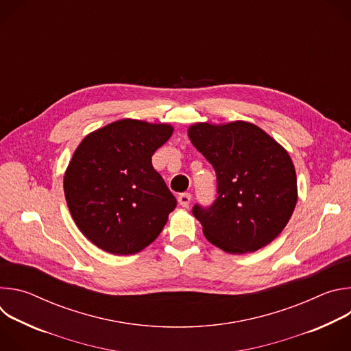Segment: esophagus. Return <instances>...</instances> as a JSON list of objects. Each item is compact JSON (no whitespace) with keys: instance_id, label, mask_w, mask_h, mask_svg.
I'll return each mask as SVG.
<instances>
[{"instance_id":"1","label":"esophagus","mask_w":351,"mask_h":351,"mask_svg":"<svg viewBox=\"0 0 351 351\" xmlns=\"http://www.w3.org/2000/svg\"><path fill=\"white\" fill-rule=\"evenodd\" d=\"M178 202H179V204L182 206V207H189V204H190V202H191V194L190 193H182V194H179V197H178Z\"/></svg>"}]
</instances>
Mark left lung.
Instances as JSON below:
<instances>
[{"mask_svg":"<svg viewBox=\"0 0 351 351\" xmlns=\"http://www.w3.org/2000/svg\"><path fill=\"white\" fill-rule=\"evenodd\" d=\"M189 137L217 175L215 202L191 210L207 240L230 254L253 253L271 243L297 203L295 171L286 149L241 121L195 123Z\"/></svg>","mask_w":351,"mask_h":351,"instance_id":"obj_1","label":"left lung"}]
</instances>
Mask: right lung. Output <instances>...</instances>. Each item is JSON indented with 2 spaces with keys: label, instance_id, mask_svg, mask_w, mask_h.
<instances>
[{
  "label": "right lung",
  "instance_id": "right-lung-1",
  "mask_svg": "<svg viewBox=\"0 0 351 351\" xmlns=\"http://www.w3.org/2000/svg\"><path fill=\"white\" fill-rule=\"evenodd\" d=\"M165 123L122 119L83 138L64 178L65 198L80 232L111 254H136L153 243L176 198L152 157L172 134Z\"/></svg>",
  "mask_w": 351,
  "mask_h": 351
}]
</instances>
